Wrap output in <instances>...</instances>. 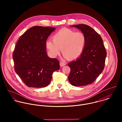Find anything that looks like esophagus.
Here are the masks:
<instances>
[{
	"mask_svg": "<svg viewBox=\"0 0 122 122\" xmlns=\"http://www.w3.org/2000/svg\"><path fill=\"white\" fill-rule=\"evenodd\" d=\"M66 65V64L65 63H63V62H61L60 63V66H65Z\"/></svg>",
	"mask_w": 122,
	"mask_h": 122,
	"instance_id": "34e87169",
	"label": "esophagus"
}]
</instances>
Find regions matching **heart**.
<instances>
[{
  "mask_svg": "<svg viewBox=\"0 0 122 122\" xmlns=\"http://www.w3.org/2000/svg\"><path fill=\"white\" fill-rule=\"evenodd\" d=\"M86 42V38L82 32L64 28L54 35L53 41H46V46L52 56H58L62 49L64 57L73 60L79 58L82 54Z\"/></svg>",
  "mask_w": 122,
  "mask_h": 122,
  "instance_id": "b5f03b06",
  "label": "heart"
}]
</instances>
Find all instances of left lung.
Segmentation results:
<instances>
[{
	"mask_svg": "<svg viewBox=\"0 0 122 122\" xmlns=\"http://www.w3.org/2000/svg\"><path fill=\"white\" fill-rule=\"evenodd\" d=\"M84 34L86 42L81 56L68 64L71 68L68 81L75 86L92 83L103 71L107 53L102 39L91 27L84 24L73 25Z\"/></svg>",
	"mask_w": 122,
	"mask_h": 122,
	"instance_id": "8db88e82",
	"label": "left lung"
}]
</instances>
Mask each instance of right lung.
<instances>
[{"instance_id": "right-lung-1", "label": "right lung", "mask_w": 122, "mask_h": 122, "mask_svg": "<svg viewBox=\"0 0 122 122\" xmlns=\"http://www.w3.org/2000/svg\"><path fill=\"white\" fill-rule=\"evenodd\" d=\"M56 28L35 26L20 37L12 55L14 70L29 87L48 86L52 74L60 68L59 61L51 58L46 52V41Z\"/></svg>"}]
</instances>
